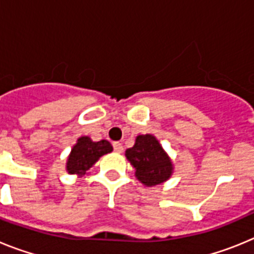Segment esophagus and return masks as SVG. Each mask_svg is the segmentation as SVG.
I'll list each match as a JSON object with an SVG mask.
<instances>
[{
    "label": "esophagus",
    "instance_id": "obj_1",
    "mask_svg": "<svg viewBox=\"0 0 254 254\" xmlns=\"http://www.w3.org/2000/svg\"><path fill=\"white\" fill-rule=\"evenodd\" d=\"M113 149L116 152H122L123 151V146L121 142H113Z\"/></svg>",
    "mask_w": 254,
    "mask_h": 254
}]
</instances>
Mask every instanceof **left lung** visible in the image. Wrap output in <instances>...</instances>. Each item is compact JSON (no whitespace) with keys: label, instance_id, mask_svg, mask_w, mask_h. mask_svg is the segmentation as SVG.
<instances>
[{"label":"left lung","instance_id":"1","mask_svg":"<svg viewBox=\"0 0 254 254\" xmlns=\"http://www.w3.org/2000/svg\"><path fill=\"white\" fill-rule=\"evenodd\" d=\"M126 156L136 170V177L145 186L160 185L172 176V161L151 134H140Z\"/></svg>","mask_w":254,"mask_h":254}]
</instances>
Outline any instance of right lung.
Segmentation results:
<instances>
[{"instance_id":"add662e5","label":"right lung","mask_w":254,"mask_h":254,"mask_svg":"<svg viewBox=\"0 0 254 254\" xmlns=\"http://www.w3.org/2000/svg\"><path fill=\"white\" fill-rule=\"evenodd\" d=\"M112 150L113 147L107 140L94 142L87 136L80 137L68 156L67 172L69 174H85L100 156L111 152Z\"/></svg>"}]
</instances>
